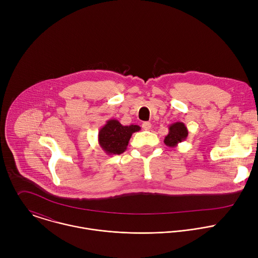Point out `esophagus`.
I'll return each instance as SVG.
<instances>
[{"label":"esophagus","instance_id":"esophagus-1","mask_svg":"<svg viewBox=\"0 0 258 258\" xmlns=\"http://www.w3.org/2000/svg\"><path fill=\"white\" fill-rule=\"evenodd\" d=\"M151 122H149V121H146V122H143L142 123V127H143V130H145V131H149L150 128H151Z\"/></svg>","mask_w":258,"mask_h":258}]
</instances>
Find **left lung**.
<instances>
[{"label": "left lung", "mask_w": 258, "mask_h": 258, "mask_svg": "<svg viewBox=\"0 0 258 258\" xmlns=\"http://www.w3.org/2000/svg\"><path fill=\"white\" fill-rule=\"evenodd\" d=\"M168 134L164 138V144L170 148L177 146L178 143L185 141L188 137V128L183 122L177 121L168 126Z\"/></svg>", "instance_id": "1"}]
</instances>
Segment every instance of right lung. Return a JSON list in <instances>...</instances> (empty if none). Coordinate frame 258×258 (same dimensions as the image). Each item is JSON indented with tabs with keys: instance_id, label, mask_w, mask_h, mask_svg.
Wrapping results in <instances>:
<instances>
[{
	"instance_id": "obj_1",
	"label": "right lung",
	"mask_w": 258,
	"mask_h": 258,
	"mask_svg": "<svg viewBox=\"0 0 258 258\" xmlns=\"http://www.w3.org/2000/svg\"><path fill=\"white\" fill-rule=\"evenodd\" d=\"M140 130L137 124L122 125L116 119H109L100 128L98 142L107 155L121 154L125 151L132 135Z\"/></svg>"
}]
</instances>
